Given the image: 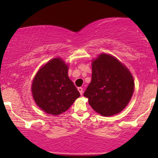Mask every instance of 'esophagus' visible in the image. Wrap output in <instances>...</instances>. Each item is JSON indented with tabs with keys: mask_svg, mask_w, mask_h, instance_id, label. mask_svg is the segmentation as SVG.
<instances>
[{
	"mask_svg": "<svg viewBox=\"0 0 158 158\" xmlns=\"http://www.w3.org/2000/svg\"><path fill=\"white\" fill-rule=\"evenodd\" d=\"M77 90H78V91L80 92V94H81V95H83V88H81V87L77 88Z\"/></svg>",
	"mask_w": 158,
	"mask_h": 158,
	"instance_id": "obj_1",
	"label": "esophagus"
}]
</instances>
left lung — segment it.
Wrapping results in <instances>:
<instances>
[{"mask_svg": "<svg viewBox=\"0 0 158 158\" xmlns=\"http://www.w3.org/2000/svg\"><path fill=\"white\" fill-rule=\"evenodd\" d=\"M135 83L130 71L114 56L102 53L92 62V79L84 96L103 116L122 111L132 96Z\"/></svg>", "mask_w": 158, "mask_h": 158, "instance_id": "8db88e82", "label": "left lung"}]
</instances>
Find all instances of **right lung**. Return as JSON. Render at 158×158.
I'll use <instances>...</instances> for the list:
<instances>
[{
  "mask_svg": "<svg viewBox=\"0 0 158 158\" xmlns=\"http://www.w3.org/2000/svg\"><path fill=\"white\" fill-rule=\"evenodd\" d=\"M36 105L45 113L60 115L81 96L68 77V65L61 58H54L42 66L31 85Z\"/></svg>",
  "mask_w": 158,
  "mask_h": 158,
  "instance_id": "obj_1",
  "label": "right lung"
}]
</instances>
